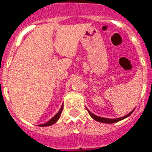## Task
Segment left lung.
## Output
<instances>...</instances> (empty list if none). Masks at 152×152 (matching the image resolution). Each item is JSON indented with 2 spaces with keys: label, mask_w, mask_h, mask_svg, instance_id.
<instances>
[{
  "label": "left lung",
  "mask_w": 152,
  "mask_h": 152,
  "mask_svg": "<svg viewBox=\"0 0 152 152\" xmlns=\"http://www.w3.org/2000/svg\"><path fill=\"white\" fill-rule=\"evenodd\" d=\"M87 110H88V113H89L90 116L92 117V118L94 119L95 121H97V122H102V123H115V122H119V121H121V120L125 119V118H126L127 117H129L131 114L133 113V111L135 109L132 110V111L130 112L128 114L125 115L124 117H122V118H113V119H112V118H102V117H98V116H96L95 114L92 113L88 109H87Z\"/></svg>",
  "instance_id": "8db88e82"
}]
</instances>
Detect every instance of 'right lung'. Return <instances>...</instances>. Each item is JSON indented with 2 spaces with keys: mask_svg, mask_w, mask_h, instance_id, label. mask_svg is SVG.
<instances>
[{
  "mask_svg": "<svg viewBox=\"0 0 152 152\" xmlns=\"http://www.w3.org/2000/svg\"><path fill=\"white\" fill-rule=\"evenodd\" d=\"M63 108H64V105H62V106H61V108L59 109V111H58V113L54 115L53 118L50 119L49 122H46V123H44V124H40V125H39V126H51V125L54 124V123H55V122H57L58 119H59V118H60V115H61V113H62Z\"/></svg>",
  "mask_w": 152,
  "mask_h": 152,
  "instance_id": "right-lung-1",
  "label": "right lung"
}]
</instances>
